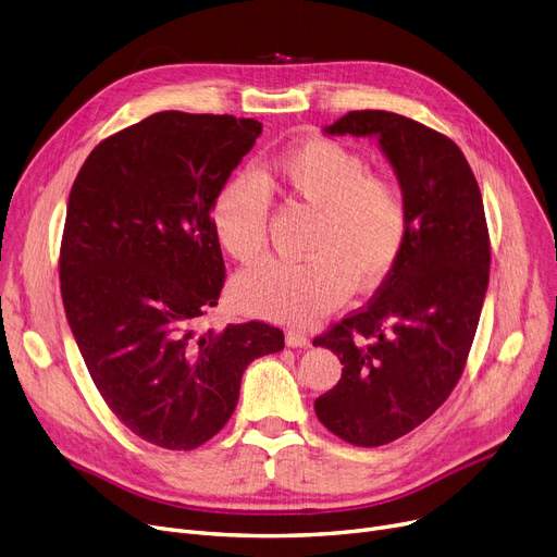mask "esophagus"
<instances>
[{"label":"esophagus","instance_id":"obj_1","mask_svg":"<svg viewBox=\"0 0 557 557\" xmlns=\"http://www.w3.org/2000/svg\"><path fill=\"white\" fill-rule=\"evenodd\" d=\"M286 345H288V347H309V345H311V338H309L305 332L290 330V332H286Z\"/></svg>","mask_w":557,"mask_h":557}]
</instances>
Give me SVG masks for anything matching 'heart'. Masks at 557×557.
I'll return each instance as SVG.
<instances>
[{
	"mask_svg": "<svg viewBox=\"0 0 557 557\" xmlns=\"http://www.w3.org/2000/svg\"><path fill=\"white\" fill-rule=\"evenodd\" d=\"M269 191L311 210L302 261H267L234 280L242 309L290 325H309L359 294L382 286L399 263L411 208L401 183L370 171L349 146L313 137L288 146L255 173H234L212 200L221 248L255 263L269 248Z\"/></svg>",
	"mask_w": 557,
	"mask_h": 557,
	"instance_id": "1",
	"label": "heart"
}]
</instances>
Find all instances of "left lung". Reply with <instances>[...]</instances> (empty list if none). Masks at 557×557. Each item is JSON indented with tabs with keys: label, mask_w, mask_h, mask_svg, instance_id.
<instances>
[{
	"label": "left lung",
	"mask_w": 557,
	"mask_h": 557,
	"mask_svg": "<svg viewBox=\"0 0 557 557\" xmlns=\"http://www.w3.org/2000/svg\"><path fill=\"white\" fill-rule=\"evenodd\" d=\"M325 133L376 137L411 208L395 271L366 307L313 338L343 363L313 404L318 420L349 445L382 447L429 420L458 384L490 282L487 221L447 135L386 110H352Z\"/></svg>",
	"instance_id": "left-lung-1"
}]
</instances>
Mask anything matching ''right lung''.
Segmentation results:
<instances>
[{
  "label": "right lung",
  "instance_id": "right-lung-1",
  "mask_svg": "<svg viewBox=\"0 0 557 557\" xmlns=\"http://www.w3.org/2000/svg\"><path fill=\"white\" fill-rule=\"evenodd\" d=\"M259 133L246 116L156 112L99 141L70 191L67 323L110 411L162 449L212 441L248 363L284 347L259 320L200 330L225 284L212 200Z\"/></svg>",
  "mask_w": 557,
  "mask_h": 557
}]
</instances>
